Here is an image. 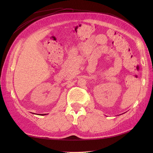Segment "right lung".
I'll return each mask as SVG.
<instances>
[{
    "label": "right lung",
    "mask_w": 153,
    "mask_h": 153,
    "mask_svg": "<svg viewBox=\"0 0 153 153\" xmlns=\"http://www.w3.org/2000/svg\"><path fill=\"white\" fill-rule=\"evenodd\" d=\"M41 115H46V114H41Z\"/></svg>",
    "instance_id": "add662e5"
}]
</instances>
